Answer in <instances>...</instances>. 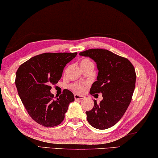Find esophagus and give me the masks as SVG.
<instances>
[{
	"label": "esophagus",
	"instance_id": "esophagus-1",
	"mask_svg": "<svg viewBox=\"0 0 158 158\" xmlns=\"http://www.w3.org/2000/svg\"><path fill=\"white\" fill-rule=\"evenodd\" d=\"M74 98L76 100H82V99H85V97L81 96V95H78V94H75Z\"/></svg>",
	"mask_w": 158,
	"mask_h": 158
}]
</instances>
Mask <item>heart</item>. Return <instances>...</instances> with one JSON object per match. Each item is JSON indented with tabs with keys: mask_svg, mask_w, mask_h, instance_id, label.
I'll use <instances>...</instances> for the list:
<instances>
[{
	"mask_svg": "<svg viewBox=\"0 0 158 158\" xmlns=\"http://www.w3.org/2000/svg\"><path fill=\"white\" fill-rule=\"evenodd\" d=\"M92 64V62L89 60L87 59H84L81 61V66H83V65H87V64ZM72 89L73 90L77 93H79V94H81V93H83L85 91V86L83 85L79 84V83H75L71 86Z\"/></svg>",
	"mask_w": 158,
	"mask_h": 158,
	"instance_id": "heart-1",
	"label": "heart"
}]
</instances>
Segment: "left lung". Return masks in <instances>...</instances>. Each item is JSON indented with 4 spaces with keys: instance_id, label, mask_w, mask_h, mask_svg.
<instances>
[{
    "instance_id": "left-lung-1",
    "label": "left lung",
    "mask_w": 158,
    "mask_h": 158,
    "mask_svg": "<svg viewBox=\"0 0 158 158\" xmlns=\"http://www.w3.org/2000/svg\"><path fill=\"white\" fill-rule=\"evenodd\" d=\"M97 63V81L92 84L90 94L102 93L103 100L86 111L87 120L93 127L106 130L115 125L130 105L136 83V72L127 59L103 49H90L79 54Z\"/></svg>"
}]
</instances>
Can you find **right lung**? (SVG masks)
I'll return each mask as SVG.
<instances>
[{
  "mask_svg": "<svg viewBox=\"0 0 158 158\" xmlns=\"http://www.w3.org/2000/svg\"><path fill=\"white\" fill-rule=\"evenodd\" d=\"M74 53H43L24 62L16 73L18 94L26 110L33 120L46 127L62 123L69 105L74 102L73 94L64 89L55 99L51 85L60 80L64 67L76 57Z\"/></svg>",
  "mask_w": 158,
  "mask_h": 158,
  "instance_id": "add662e5",
  "label": "right lung"
}]
</instances>
